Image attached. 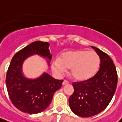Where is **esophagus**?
<instances>
[{
    "label": "esophagus",
    "instance_id": "esophagus-1",
    "mask_svg": "<svg viewBox=\"0 0 122 122\" xmlns=\"http://www.w3.org/2000/svg\"><path fill=\"white\" fill-rule=\"evenodd\" d=\"M69 84V82L67 81V80H63V83H62V84L64 86V85H66V84Z\"/></svg>",
    "mask_w": 122,
    "mask_h": 122
}]
</instances>
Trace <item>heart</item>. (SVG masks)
<instances>
[{"label":"heart","instance_id":"b5f03b06","mask_svg":"<svg viewBox=\"0 0 122 122\" xmlns=\"http://www.w3.org/2000/svg\"><path fill=\"white\" fill-rule=\"evenodd\" d=\"M101 59L95 51L76 50L63 53L53 63V69L58 73L70 69L75 80L86 81L95 76L98 71Z\"/></svg>","mask_w":122,"mask_h":122}]
</instances>
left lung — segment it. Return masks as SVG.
Masks as SVG:
<instances>
[{"instance_id": "obj_1", "label": "left lung", "mask_w": 122, "mask_h": 122, "mask_svg": "<svg viewBox=\"0 0 122 122\" xmlns=\"http://www.w3.org/2000/svg\"><path fill=\"white\" fill-rule=\"evenodd\" d=\"M92 48L100 57L99 70L90 80L74 82V93L69 99L71 110L82 117L103 111L111 102L117 84V74L112 59L99 48Z\"/></svg>"}]
</instances>
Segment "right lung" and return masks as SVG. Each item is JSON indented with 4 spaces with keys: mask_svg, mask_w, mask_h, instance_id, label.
<instances>
[{
    "mask_svg": "<svg viewBox=\"0 0 122 122\" xmlns=\"http://www.w3.org/2000/svg\"><path fill=\"white\" fill-rule=\"evenodd\" d=\"M49 45L48 42H34L20 50L11 59L6 72V88L12 103L22 112L35 114L45 110L51 103L54 93L61 87L63 80H56L47 73L36 79L25 78L22 74L23 61L33 55L51 60Z\"/></svg>",
    "mask_w": 122,
    "mask_h": 122,
    "instance_id": "obj_1",
    "label": "right lung"
}]
</instances>
